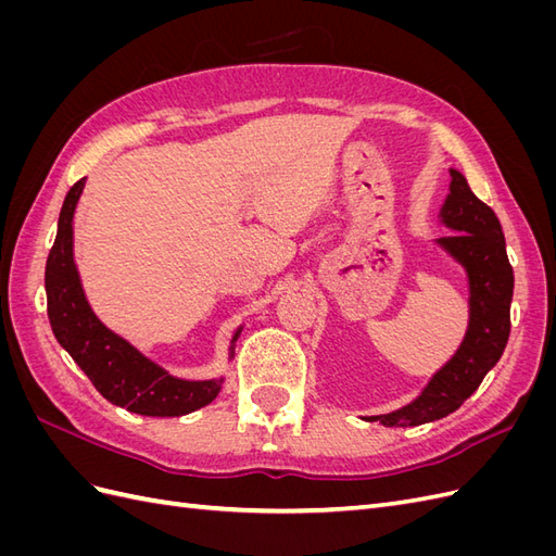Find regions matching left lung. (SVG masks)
I'll use <instances>...</instances> for the list:
<instances>
[{
  "mask_svg": "<svg viewBox=\"0 0 556 556\" xmlns=\"http://www.w3.org/2000/svg\"><path fill=\"white\" fill-rule=\"evenodd\" d=\"M450 197L443 223L454 229L439 243L459 260L470 285V323L462 348L427 390L406 408L390 415L366 417L384 427H419L457 410L473 394L490 368L501 359L510 336V301L515 276L508 262L496 213L470 192L459 172H450Z\"/></svg>",
  "mask_w": 556,
  "mask_h": 556,
  "instance_id": "8db88e82",
  "label": "left lung"
}]
</instances>
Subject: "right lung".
Returning <instances> with one entry per match:
<instances>
[{"label": "right lung", "instance_id": "right-lung-1", "mask_svg": "<svg viewBox=\"0 0 556 556\" xmlns=\"http://www.w3.org/2000/svg\"><path fill=\"white\" fill-rule=\"evenodd\" d=\"M83 180L66 192L58 220V237L46 262L48 319L58 343L70 352L97 392L129 413L148 417H180L208 406L223 380L190 382L169 376L146 359L121 336L109 331L90 311L83 294L72 252V220ZM239 339V331L233 341Z\"/></svg>", "mask_w": 556, "mask_h": 556}]
</instances>
